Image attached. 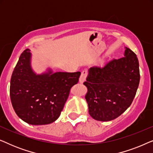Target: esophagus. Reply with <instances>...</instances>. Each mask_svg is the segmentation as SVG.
I'll return each instance as SVG.
<instances>
[{
    "mask_svg": "<svg viewBox=\"0 0 153 153\" xmlns=\"http://www.w3.org/2000/svg\"><path fill=\"white\" fill-rule=\"evenodd\" d=\"M87 74H88V72L87 70H83L82 72H81V74L80 77H79V83H82L85 81V78H86L87 76Z\"/></svg>",
    "mask_w": 153,
    "mask_h": 153,
    "instance_id": "obj_1",
    "label": "esophagus"
}]
</instances>
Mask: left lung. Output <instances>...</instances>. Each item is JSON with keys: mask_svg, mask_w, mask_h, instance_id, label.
<instances>
[{"mask_svg": "<svg viewBox=\"0 0 153 153\" xmlns=\"http://www.w3.org/2000/svg\"><path fill=\"white\" fill-rule=\"evenodd\" d=\"M125 57L114 59L104 67L89 68L85 98L90 116L99 121L118 118L131 105L140 81L137 55L125 47Z\"/></svg>", "mask_w": 153, "mask_h": 153, "instance_id": "obj_1", "label": "left lung"}]
</instances>
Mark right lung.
<instances>
[{"label": "right lung", "mask_w": 153, "mask_h": 153, "mask_svg": "<svg viewBox=\"0 0 153 153\" xmlns=\"http://www.w3.org/2000/svg\"><path fill=\"white\" fill-rule=\"evenodd\" d=\"M32 54H21L10 81V99L16 115L30 125H47L60 116L71 87L78 83L76 72H54L51 68L37 74L31 65Z\"/></svg>", "instance_id": "right-lung-1"}]
</instances>
